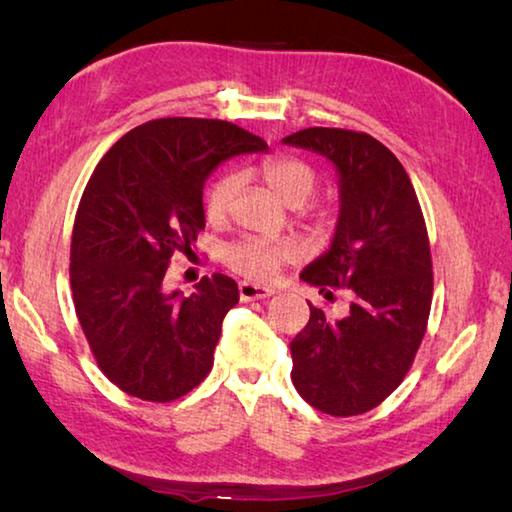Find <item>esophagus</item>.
I'll list each match as a JSON object with an SVG mask.
<instances>
[{
	"mask_svg": "<svg viewBox=\"0 0 512 512\" xmlns=\"http://www.w3.org/2000/svg\"><path fill=\"white\" fill-rule=\"evenodd\" d=\"M239 296L241 300H266L273 296V289L268 287H259V284H253V282H241L239 284Z\"/></svg>",
	"mask_w": 512,
	"mask_h": 512,
	"instance_id": "34e87169",
	"label": "esophagus"
}]
</instances>
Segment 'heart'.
Instances as JSON below:
<instances>
[{
	"mask_svg": "<svg viewBox=\"0 0 512 512\" xmlns=\"http://www.w3.org/2000/svg\"><path fill=\"white\" fill-rule=\"evenodd\" d=\"M259 173H262L266 187L289 207H300L316 192L318 185L314 169H311L307 162L289 158V155H275V158L264 160L262 167H259ZM239 185V173H223L221 178L214 180L205 196L207 221L219 225L228 219L230 207L235 203V196L239 192ZM296 257L298 246L289 239H246L239 241L237 246H232L228 253H225V262H228L232 271L241 273L248 277V280L271 282L277 271H280L284 264L293 262Z\"/></svg>",
	"mask_w": 512,
	"mask_h": 512,
	"instance_id": "b5f03b06",
	"label": "heart"
}]
</instances>
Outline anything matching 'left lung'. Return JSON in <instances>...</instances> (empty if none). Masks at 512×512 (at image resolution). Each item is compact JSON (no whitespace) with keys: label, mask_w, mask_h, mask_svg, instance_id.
Segmentation results:
<instances>
[{"label":"left lung","mask_w":512,"mask_h":512,"mask_svg":"<svg viewBox=\"0 0 512 512\" xmlns=\"http://www.w3.org/2000/svg\"><path fill=\"white\" fill-rule=\"evenodd\" d=\"M282 142L323 155L339 173L332 244L300 280L325 298L345 287L350 311L332 318L309 305L291 341V379L314 409L348 418L384 402L420 348L433 293L427 225L409 173L375 137L316 126Z\"/></svg>","instance_id":"left-lung-1"}]
</instances>
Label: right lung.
<instances>
[{
	"label": "right lung",
	"instance_id": "1",
	"mask_svg": "<svg viewBox=\"0 0 512 512\" xmlns=\"http://www.w3.org/2000/svg\"><path fill=\"white\" fill-rule=\"evenodd\" d=\"M257 151H268L262 137L230 121L164 117L126 133L94 169L76 212L69 280L94 359L124 393L171 402L212 370L237 282L214 273L183 296L164 289V273L205 228L210 173Z\"/></svg>",
	"mask_w": 512,
	"mask_h": 512
}]
</instances>
